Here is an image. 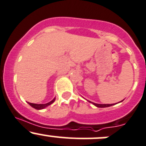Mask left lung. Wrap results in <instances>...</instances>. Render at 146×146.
<instances>
[{
  "instance_id": "left-lung-1",
  "label": "left lung",
  "mask_w": 146,
  "mask_h": 146,
  "mask_svg": "<svg viewBox=\"0 0 146 146\" xmlns=\"http://www.w3.org/2000/svg\"><path fill=\"white\" fill-rule=\"evenodd\" d=\"M122 101H121V102H122ZM88 102L90 103H92V104H94L95 106H96L97 107H100V108H103V107H110V106L114 105V104H97V103L92 102H90V101H88Z\"/></svg>"
}]
</instances>
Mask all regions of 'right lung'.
<instances>
[{"mask_svg":"<svg viewBox=\"0 0 146 146\" xmlns=\"http://www.w3.org/2000/svg\"><path fill=\"white\" fill-rule=\"evenodd\" d=\"M55 100L56 98H54L51 102H49L48 103H46V104H34V103H30V102H28V104H29L31 107H33V108L36 109V110H43V109H44L45 107H48V106H49L50 104L54 103V101H55Z\"/></svg>","mask_w":146,"mask_h":146,"instance_id":"1","label":"right lung"}]
</instances>
